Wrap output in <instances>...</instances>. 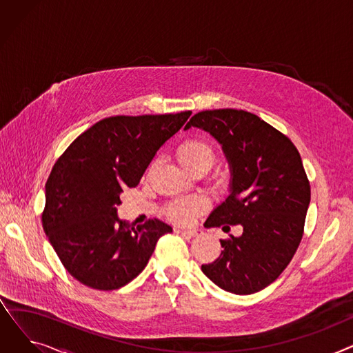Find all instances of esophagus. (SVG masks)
I'll list each match as a JSON object with an SVG mask.
<instances>
[{
    "label": "esophagus",
    "instance_id": "esophagus-1",
    "mask_svg": "<svg viewBox=\"0 0 353 353\" xmlns=\"http://www.w3.org/2000/svg\"><path fill=\"white\" fill-rule=\"evenodd\" d=\"M179 233H181L183 236H188V237H194V236H199L201 233V230H199V229H179Z\"/></svg>",
    "mask_w": 353,
    "mask_h": 353
}]
</instances>
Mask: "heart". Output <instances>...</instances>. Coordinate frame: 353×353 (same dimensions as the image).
Segmentation results:
<instances>
[{
	"instance_id": "heart-1",
	"label": "heart",
	"mask_w": 353,
	"mask_h": 353,
	"mask_svg": "<svg viewBox=\"0 0 353 353\" xmlns=\"http://www.w3.org/2000/svg\"><path fill=\"white\" fill-rule=\"evenodd\" d=\"M177 157L184 165H188L189 169H194V167L199 165L210 167L214 160V150L205 140L189 139L181 143L180 147L177 148ZM208 203L209 200L201 194L177 199L173 203H170L169 208H167V213H169V216L174 220L188 221L201 210H205Z\"/></svg>"
}]
</instances>
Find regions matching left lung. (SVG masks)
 Returning a JSON list of instances; mask_svg holds the SVG:
<instances>
[{
	"mask_svg": "<svg viewBox=\"0 0 353 353\" xmlns=\"http://www.w3.org/2000/svg\"><path fill=\"white\" fill-rule=\"evenodd\" d=\"M209 132L223 147L232 172L229 197L206 228L240 225L242 236L220 240V256L201 265L219 288L250 294L274 282L303 236L310 184L292 140L245 110L219 108L194 114L184 128Z\"/></svg>",
	"mask_w": 353,
	"mask_h": 353,
	"instance_id": "obj_1",
	"label": "left lung"
}]
</instances>
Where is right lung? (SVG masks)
<instances>
[{"instance_id": "right-lung-1", "label": "right lung", "mask_w": 353, "mask_h": 353, "mask_svg": "<svg viewBox=\"0 0 353 353\" xmlns=\"http://www.w3.org/2000/svg\"><path fill=\"white\" fill-rule=\"evenodd\" d=\"M176 114L107 117L74 140L46 183L43 228L67 272L97 290L120 289L148 263L172 228L119 220L120 194L136 188L159 148L188 121Z\"/></svg>"}]
</instances>
